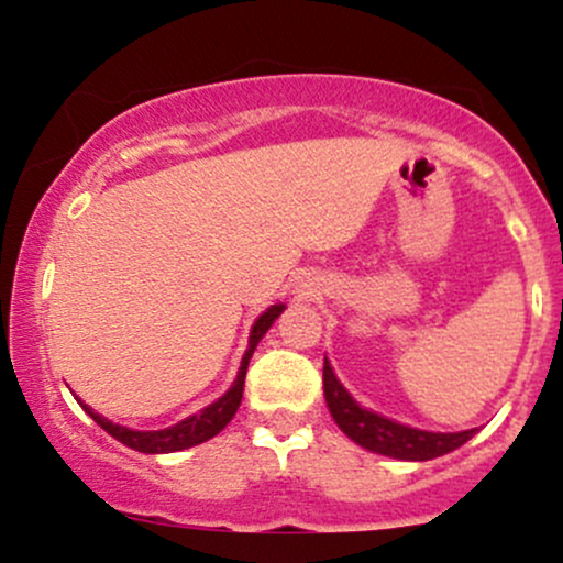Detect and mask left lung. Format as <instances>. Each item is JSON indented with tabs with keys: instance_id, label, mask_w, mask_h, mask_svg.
<instances>
[{
	"instance_id": "obj_1",
	"label": "left lung",
	"mask_w": 563,
	"mask_h": 563,
	"mask_svg": "<svg viewBox=\"0 0 563 563\" xmlns=\"http://www.w3.org/2000/svg\"><path fill=\"white\" fill-rule=\"evenodd\" d=\"M322 389H325L328 410H331L339 429L349 439L363 444L365 450L378 452V455L399 457V461H431V457L457 450L476 434V429L457 431V434H434V431L410 429V426L394 423L389 418L365 410L339 384L328 360L322 365Z\"/></svg>"
}]
</instances>
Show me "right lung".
Masks as SVG:
<instances>
[{
	"instance_id": "obj_1",
	"label": "right lung",
	"mask_w": 563,
	"mask_h": 563,
	"mask_svg": "<svg viewBox=\"0 0 563 563\" xmlns=\"http://www.w3.org/2000/svg\"><path fill=\"white\" fill-rule=\"evenodd\" d=\"M283 309H286L283 303H275V307H269L267 312H264L262 318L254 322V331H251V339H249V349H245L241 371H238V378H235V384L230 386V391L224 394V397H219L214 405H209L206 410L196 412V416L185 418V421H179L177 426H169V429H164V431H132V429H124V426H119V423H111L108 418L97 416L92 407L84 405L81 399H79V405L89 412V416H92V421L100 426V429H106L108 434L119 439L121 444H126V448H132L137 452L156 455V452H177V450L196 448V444L206 442V439L217 437L219 431H222L224 426L232 421V416H235L238 407H241V399H243L245 371H249L251 354H254V349L262 341V335L269 331V325L280 318Z\"/></svg>"
}]
</instances>
